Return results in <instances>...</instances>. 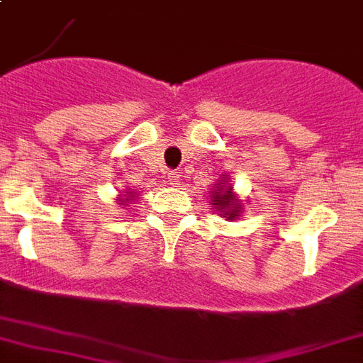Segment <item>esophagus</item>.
Masks as SVG:
<instances>
[{"instance_id": "1", "label": "esophagus", "mask_w": 363, "mask_h": 363, "mask_svg": "<svg viewBox=\"0 0 363 363\" xmlns=\"http://www.w3.org/2000/svg\"><path fill=\"white\" fill-rule=\"evenodd\" d=\"M167 177H169V184H173V186H177V184H179V181H181V175H179L177 171H169V173H167Z\"/></svg>"}]
</instances>
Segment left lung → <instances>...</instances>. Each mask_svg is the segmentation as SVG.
<instances>
[{"label": "left lung", "instance_id": "1", "mask_svg": "<svg viewBox=\"0 0 363 363\" xmlns=\"http://www.w3.org/2000/svg\"><path fill=\"white\" fill-rule=\"evenodd\" d=\"M218 184H223V186H225V182L223 181L218 182ZM211 201L215 209L223 211V217L236 218L238 213H240V206H238V201L234 200V196L230 194V188L225 192L223 188L217 186V190H215L211 196Z\"/></svg>", "mask_w": 363, "mask_h": 363}]
</instances>
